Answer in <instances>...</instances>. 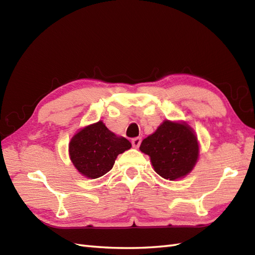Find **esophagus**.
<instances>
[{
    "instance_id": "esophagus-1",
    "label": "esophagus",
    "mask_w": 255,
    "mask_h": 255,
    "mask_svg": "<svg viewBox=\"0 0 255 255\" xmlns=\"http://www.w3.org/2000/svg\"><path fill=\"white\" fill-rule=\"evenodd\" d=\"M131 143H132V147H133V148H139L140 143H141V138H140V137L133 138V139L131 140Z\"/></svg>"
}]
</instances>
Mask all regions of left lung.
Returning a JSON list of instances; mask_svg holds the SVG:
<instances>
[{
  "label": "left lung",
  "mask_w": 255,
  "mask_h": 255,
  "mask_svg": "<svg viewBox=\"0 0 255 255\" xmlns=\"http://www.w3.org/2000/svg\"><path fill=\"white\" fill-rule=\"evenodd\" d=\"M141 152L148 154L154 171L165 180L187 175L198 158V142L185 124L165 121L155 132L142 140Z\"/></svg>",
  "instance_id": "1"
}]
</instances>
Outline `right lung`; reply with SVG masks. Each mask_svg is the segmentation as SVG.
<instances>
[{"mask_svg": "<svg viewBox=\"0 0 255 255\" xmlns=\"http://www.w3.org/2000/svg\"><path fill=\"white\" fill-rule=\"evenodd\" d=\"M126 138L117 137L103 122L83 128L69 144L70 159L86 177H101L113 169L118 154L130 149Z\"/></svg>", "mask_w": 255, "mask_h": 255, "instance_id": "1", "label": "right lung"}]
</instances>
